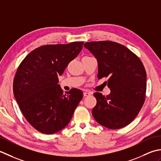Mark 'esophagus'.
<instances>
[{
    "label": "esophagus",
    "instance_id": "esophagus-1",
    "mask_svg": "<svg viewBox=\"0 0 161 161\" xmlns=\"http://www.w3.org/2000/svg\"><path fill=\"white\" fill-rule=\"evenodd\" d=\"M83 95H84V97H89L90 95H91V93L88 92H84Z\"/></svg>",
    "mask_w": 161,
    "mask_h": 161
}]
</instances>
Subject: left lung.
<instances>
[{"instance_id": "8db88e82", "label": "left lung", "mask_w": 161, "mask_h": 161, "mask_svg": "<svg viewBox=\"0 0 161 161\" xmlns=\"http://www.w3.org/2000/svg\"><path fill=\"white\" fill-rule=\"evenodd\" d=\"M98 62V78H108L110 93L95 92L97 105L92 115L101 125L110 129L127 126L135 119L145 102L147 74L137 55L125 46L110 41L86 42Z\"/></svg>"}]
</instances>
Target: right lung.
<instances>
[{
    "label": "right lung",
    "instance_id": "add662e5",
    "mask_svg": "<svg viewBox=\"0 0 161 161\" xmlns=\"http://www.w3.org/2000/svg\"><path fill=\"white\" fill-rule=\"evenodd\" d=\"M83 42L44 45L31 51L14 78L13 92L26 120L44 134L60 131L70 122L83 98V92L71 89L64 94L58 76L80 53Z\"/></svg>",
    "mask_w": 161,
    "mask_h": 161
}]
</instances>
